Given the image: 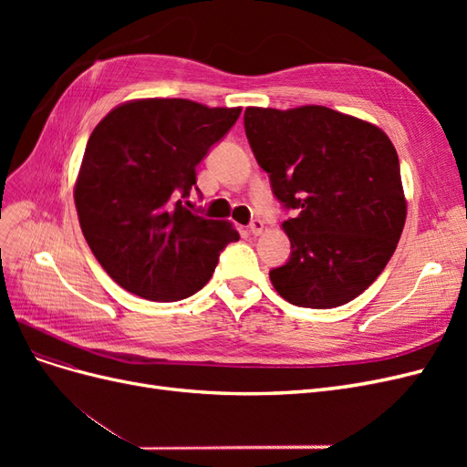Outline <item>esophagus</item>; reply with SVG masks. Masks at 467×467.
I'll list each match as a JSON object with an SVG mask.
<instances>
[{"instance_id": "1", "label": "esophagus", "mask_w": 467, "mask_h": 467, "mask_svg": "<svg viewBox=\"0 0 467 467\" xmlns=\"http://www.w3.org/2000/svg\"><path fill=\"white\" fill-rule=\"evenodd\" d=\"M263 228H265L263 220H259V218L251 220V223H249V232H251L253 235H261V234H263Z\"/></svg>"}]
</instances>
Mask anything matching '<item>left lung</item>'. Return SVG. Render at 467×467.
Instances as JSON below:
<instances>
[{
	"label": "left lung",
	"instance_id": "8db88e82",
	"mask_svg": "<svg viewBox=\"0 0 467 467\" xmlns=\"http://www.w3.org/2000/svg\"><path fill=\"white\" fill-rule=\"evenodd\" d=\"M249 146L275 199L292 210L282 228L288 261L268 276L286 302L329 309L355 300L384 271L407 204L398 151L378 126L327 107H249Z\"/></svg>",
	"mask_w": 467,
	"mask_h": 467
}]
</instances>
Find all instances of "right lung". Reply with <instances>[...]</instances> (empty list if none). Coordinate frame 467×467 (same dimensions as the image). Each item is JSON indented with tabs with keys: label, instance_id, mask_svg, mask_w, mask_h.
<instances>
[{
	"label": "right lung",
	"instance_id": "add662e5",
	"mask_svg": "<svg viewBox=\"0 0 467 467\" xmlns=\"http://www.w3.org/2000/svg\"><path fill=\"white\" fill-rule=\"evenodd\" d=\"M239 115V107L142 99L95 126L74 199L83 237L119 286L153 302L185 300L237 242L228 222L196 214L182 199L196 189V165Z\"/></svg>",
	"mask_w": 467,
	"mask_h": 467
}]
</instances>
